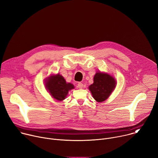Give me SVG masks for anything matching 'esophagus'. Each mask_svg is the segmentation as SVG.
I'll use <instances>...</instances> for the list:
<instances>
[{
  "label": "esophagus",
  "mask_w": 158,
  "mask_h": 158,
  "mask_svg": "<svg viewBox=\"0 0 158 158\" xmlns=\"http://www.w3.org/2000/svg\"><path fill=\"white\" fill-rule=\"evenodd\" d=\"M77 87H78L79 89H82V88L83 87V84L81 83V82H79V83L77 84Z\"/></svg>",
  "instance_id": "34e87169"
}]
</instances>
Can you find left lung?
<instances>
[{"mask_svg": "<svg viewBox=\"0 0 158 158\" xmlns=\"http://www.w3.org/2000/svg\"><path fill=\"white\" fill-rule=\"evenodd\" d=\"M116 85L115 79L107 73L98 72L94 77V82L89 89L97 102L106 100L114 91Z\"/></svg>", "mask_w": 158, "mask_h": 158, "instance_id": "1", "label": "left lung"}]
</instances>
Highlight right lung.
Instances as JSON below:
<instances>
[{"label":"right lung","mask_w":158,"mask_h":158,"mask_svg":"<svg viewBox=\"0 0 158 158\" xmlns=\"http://www.w3.org/2000/svg\"><path fill=\"white\" fill-rule=\"evenodd\" d=\"M48 91L55 99L62 101L66 98L69 91L74 88L71 83H67L64 78L60 74L51 75L45 81Z\"/></svg>","instance_id":"add662e5"}]
</instances>
